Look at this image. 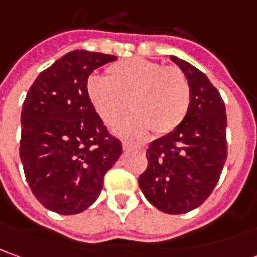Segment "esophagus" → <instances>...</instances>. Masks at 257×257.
Listing matches in <instances>:
<instances>
[{
    "instance_id": "1",
    "label": "esophagus",
    "mask_w": 257,
    "mask_h": 257,
    "mask_svg": "<svg viewBox=\"0 0 257 257\" xmlns=\"http://www.w3.org/2000/svg\"><path fill=\"white\" fill-rule=\"evenodd\" d=\"M122 145H123L125 149H129V148H132V146H137V148H139V149H142V146L139 145V144H134V142H129V141H123V142H122Z\"/></svg>"
}]
</instances>
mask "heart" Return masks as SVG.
I'll return each mask as SVG.
<instances>
[{
	"label": "heart",
	"instance_id": "b5f03b06",
	"mask_svg": "<svg viewBox=\"0 0 257 257\" xmlns=\"http://www.w3.org/2000/svg\"><path fill=\"white\" fill-rule=\"evenodd\" d=\"M88 98L111 125L128 108L132 111L115 125L122 137H141L152 129L156 135L169 134L181 125L190 105V86L185 74L173 67L144 58H129L112 64L106 76L86 81Z\"/></svg>",
	"mask_w": 257,
	"mask_h": 257
}]
</instances>
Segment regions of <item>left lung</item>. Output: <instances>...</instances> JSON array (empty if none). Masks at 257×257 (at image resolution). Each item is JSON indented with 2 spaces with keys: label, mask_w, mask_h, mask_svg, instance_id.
Segmentation results:
<instances>
[{
  "label": "left lung",
  "mask_w": 257,
  "mask_h": 257,
  "mask_svg": "<svg viewBox=\"0 0 257 257\" xmlns=\"http://www.w3.org/2000/svg\"><path fill=\"white\" fill-rule=\"evenodd\" d=\"M190 86L189 111L178 128L146 149L148 168L138 179L151 205L169 215L200 206L215 189L227 156L226 109L208 76L171 55Z\"/></svg>",
  "instance_id": "obj_1"
}]
</instances>
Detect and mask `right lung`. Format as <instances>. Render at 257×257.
I'll use <instances>...</instances> for the list:
<instances>
[{"instance_id": "1", "label": "right lung", "mask_w": 257, "mask_h": 257, "mask_svg": "<svg viewBox=\"0 0 257 257\" xmlns=\"http://www.w3.org/2000/svg\"><path fill=\"white\" fill-rule=\"evenodd\" d=\"M118 58L75 49L42 71L21 112L20 156L32 193L59 215L84 212L98 199L103 176L122 155L86 93L96 68Z\"/></svg>"}]
</instances>
